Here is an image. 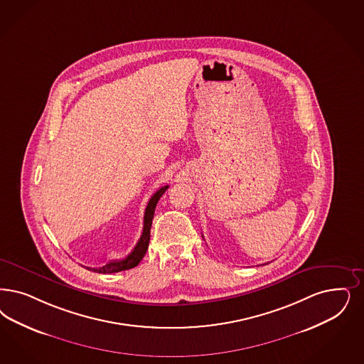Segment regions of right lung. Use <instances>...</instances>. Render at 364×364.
Returning <instances> with one entry per match:
<instances>
[{
	"mask_svg": "<svg viewBox=\"0 0 364 364\" xmlns=\"http://www.w3.org/2000/svg\"><path fill=\"white\" fill-rule=\"evenodd\" d=\"M169 188V186H165L163 188L159 189L153 196L151 198V200L146 205V210H145V215H144V228H142V235L137 242L136 247L133 249V251L124 258V259H119V261H112L109 264L102 266V267H86L88 270H92V272H97V273H102V274H106V273H118V272H122V270H129V269H133L136 267L141 259L144 258V255L146 254L148 250V246H149V240H151V220H153V215H154V210H156V205H157V201L160 200V198L163 196L164 192L166 189Z\"/></svg>",
	"mask_w": 364,
	"mask_h": 364,
	"instance_id": "obj_1",
	"label": "right lung"
}]
</instances>
